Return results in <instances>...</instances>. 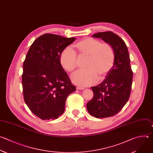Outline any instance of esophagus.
Instances as JSON below:
<instances>
[{
    "mask_svg": "<svg viewBox=\"0 0 153 153\" xmlns=\"http://www.w3.org/2000/svg\"><path fill=\"white\" fill-rule=\"evenodd\" d=\"M76 89H80V90H82V89H84V88L83 87H82V86H77L76 87Z\"/></svg>",
    "mask_w": 153,
    "mask_h": 153,
    "instance_id": "obj_1",
    "label": "esophagus"
}]
</instances>
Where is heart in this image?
I'll use <instances>...</instances> for the list:
<instances>
[{
  "mask_svg": "<svg viewBox=\"0 0 153 153\" xmlns=\"http://www.w3.org/2000/svg\"><path fill=\"white\" fill-rule=\"evenodd\" d=\"M80 56H87L85 67L79 70L71 77L76 85L86 86L90 85L100 77L105 76L112 67L115 61V51L108 42H101L92 38H85L75 44ZM60 63L68 72H73L77 67V55L70 47L64 48L60 55Z\"/></svg>",
  "mask_w": 153,
  "mask_h": 153,
  "instance_id": "b5f03b06",
  "label": "heart"
}]
</instances>
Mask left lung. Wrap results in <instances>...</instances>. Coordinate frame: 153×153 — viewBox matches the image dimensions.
<instances>
[{
	"mask_svg": "<svg viewBox=\"0 0 153 153\" xmlns=\"http://www.w3.org/2000/svg\"><path fill=\"white\" fill-rule=\"evenodd\" d=\"M92 36L110 44L115 51L113 67L102 82L91 87L94 97L86 105L91 115L108 118L118 114L129 99L133 79L130 55L124 40L114 32H98Z\"/></svg>",
	"mask_w": 153,
	"mask_h": 153,
	"instance_id": "8db88e82",
	"label": "left lung"
}]
</instances>
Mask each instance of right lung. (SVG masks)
<instances>
[{"instance_id": "right-lung-1", "label": "right lung", "mask_w": 153, "mask_h": 153, "mask_svg": "<svg viewBox=\"0 0 153 153\" xmlns=\"http://www.w3.org/2000/svg\"><path fill=\"white\" fill-rule=\"evenodd\" d=\"M76 38L45 33L30 45L23 62V97L30 111L43 120L57 119L65 111L68 96L76 91L59 58Z\"/></svg>"}]
</instances>
